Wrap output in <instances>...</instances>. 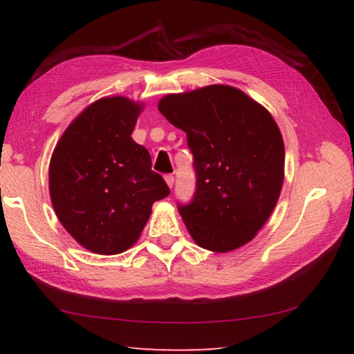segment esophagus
<instances>
[{
    "instance_id": "1",
    "label": "esophagus",
    "mask_w": 354,
    "mask_h": 354,
    "mask_svg": "<svg viewBox=\"0 0 354 354\" xmlns=\"http://www.w3.org/2000/svg\"><path fill=\"white\" fill-rule=\"evenodd\" d=\"M164 178H165V183L169 184V187L171 189L173 184H175V176H173V175H165Z\"/></svg>"
}]
</instances>
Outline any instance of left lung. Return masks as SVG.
Here are the masks:
<instances>
[{
  "mask_svg": "<svg viewBox=\"0 0 354 354\" xmlns=\"http://www.w3.org/2000/svg\"><path fill=\"white\" fill-rule=\"evenodd\" d=\"M158 108L185 131L194 155L195 194L178 204L192 239L214 252L252 240L283 185L285 145L272 115L227 85L169 94Z\"/></svg>",
  "mask_w": 354,
  "mask_h": 354,
  "instance_id": "8db88e82",
  "label": "left lung"
}]
</instances>
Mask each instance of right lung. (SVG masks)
<instances>
[{
  "label": "right lung",
  "instance_id": "1",
  "mask_svg": "<svg viewBox=\"0 0 354 354\" xmlns=\"http://www.w3.org/2000/svg\"><path fill=\"white\" fill-rule=\"evenodd\" d=\"M142 106L125 97H104L79 114L50 158L49 192L68 232L95 254L131 248L155 201L170 189L151 170L145 147L131 139Z\"/></svg>",
  "mask_w": 354,
  "mask_h": 354
}]
</instances>
